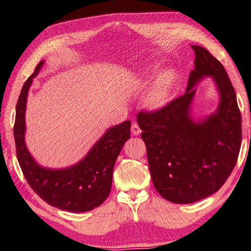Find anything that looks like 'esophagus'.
<instances>
[{
    "label": "esophagus",
    "instance_id": "esophagus-1",
    "mask_svg": "<svg viewBox=\"0 0 251 251\" xmlns=\"http://www.w3.org/2000/svg\"><path fill=\"white\" fill-rule=\"evenodd\" d=\"M131 132H132L133 136H138V134H140L141 132H142V130H141L139 124L136 123V122H134V123H132V125H131Z\"/></svg>",
    "mask_w": 251,
    "mask_h": 251
}]
</instances>
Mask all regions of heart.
I'll list each match as a JSON object with an SVG mask.
<instances>
[{
    "mask_svg": "<svg viewBox=\"0 0 251 251\" xmlns=\"http://www.w3.org/2000/svg\"><path fill=\"white\" fill-rule=\"evenodd\" d=\"M175 81V73L166 71L156 81L149 95V102L151 107H161L169 100L171 90Z\"/></svg>",
    "mask_w": 251,
    "mask_h": 251,
    "instance_id": "1",
    "label": "heart"
}]
</instances>
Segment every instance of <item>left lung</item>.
<instances>
[{
  "instance_id": "obj_1",
  "label": "left lung",
  "mask_w": 251,
  "mask_h": 251,
  "mask_svg": "<svg viewBox=\"0 0 251 251\" xmlns=\"http://www.w3.org/2000/svg\"><path fill=\"white\" fill-rule=\"evenodd\" d=\"M192 49L195 69L185 93L137 117L153 187L175 203L195 202L220 190L234 169L242 142L241 111L226 70L208 50ZM204 75L214 77L221 102L215 115L194 124L188 117L192 88Z\"/></svg>"
}]
</instances>
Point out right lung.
<instances>
[{
	"label": "right lung",
	"instance_id": "add662e5",
	"mask_svg": "<svg viewBox=\"0 0 251 251\" xmlns=\"http://www.w3.org/2000/svg\"><path fill=\"white\" fill-rule=\"evenodd\" d=\"M40 61L19 95L14 125L17 158L23 175L36 194L52 207L63 211H91L106 201L111 190L112 172L120 151L130 137V121L110 128L85 159L66 170H49L38 165L24 143L25 106L29 86L39 72Z\"/></svg>",
	"mask_w": 251,
	"mask_h": 251
}]
</instances>
